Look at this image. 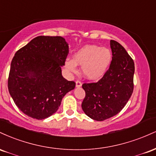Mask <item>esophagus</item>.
<instances>
[{"mask_svg":"<svg viewBox=\"0 0 156 156\" xmlns=\"http://www.w3.org/2000/svg\"><path fill=\"white\" fill-rule=\"evenodd\" d=\"M76 87H81L82 85V83L80 81V80H76Z\"/></svg>","mask_w":156,"mask_h":156,"instance_id":"obj_1","label":"esophagus"}]
</instances>
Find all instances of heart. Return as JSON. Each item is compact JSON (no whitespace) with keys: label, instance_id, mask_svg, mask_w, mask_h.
Instances as JSON below:
<instances>
[{"label":"heart","instance_id":"1","mask_svg":"<svg viewBox=\"0 0 156 156\" xmlns=\"http://www.w3.org/2000/svg\"><path fill=\"white\" fill-rule=\"evenodd\" d=\"M112 61V53L106 48L94 44L83 46L73 55V60L65 62V67L71 73L77 72V65L82 66V73L87 78L96 80L103 76Z\"/></svg>","mask_w":156,"mask_h":156}]
</instances>
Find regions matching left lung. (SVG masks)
Returning <instances> with one entry per match:
<instances>
[{
  "mask_svg": "<svg viewBox=\"0 0 156 156\" xmlns=\"http://www.w3.org/2000/svg\"><path fill=\"white\" fill-rule=\"evenodd\" d=\"M112 60L104 76L96 83H84L86 96L81 107L97 121L111 118L125 107L133 91L135 67L133 58L115 40L110 41Z\"/></svg>",
  "mask_w": 156,
  "mask_h": 156,
  "instance_id": "obj_1",
  "label": "left lung"
}]
</instances>
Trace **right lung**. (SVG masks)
I'll list each match as a JSON object with an SVG mask.
<instances>
[{
  "label": "right lung",
  "mask_w": 156,
  "mask_h": 156,
  "mask_svg": "<svg viewBox=\"0 0 156 156\" xmlns=\"http://www.w3.org/2000/svg\"><path fill=\"white\" fill-rule=\"evenodd\" d=\"M69 48L63 37L39 36L16 52L8 89L20 110L44 119L56 112L62 98L76 87L62 76Z\"/></svg>",
  "instance_id": "add662e5"
}]
</instances>
